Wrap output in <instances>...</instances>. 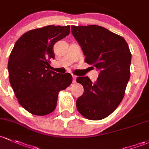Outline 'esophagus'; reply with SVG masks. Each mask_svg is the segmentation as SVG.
<instances>
[{"instance_id":"34e87169","label":"esophagus","mask_w":149,"mask_h":149,"mask_svg":"<svg viewBox=\"0 0 149 149\" xmlns=\"http://www.w3.org/2000/svg\"><path fill=\"white\" fill-rule=\"evenodd\" d=\"M76 82V76H73V84H75Z\"/></svg>"}]
</instances>
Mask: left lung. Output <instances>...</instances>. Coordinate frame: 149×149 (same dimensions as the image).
Returning a JSON list of instances; mask_svg holds the SVG:
<instances>
[{
  "label": "left lung",
  "mask_w": 149,
  "mask_h": 149,
  "mask_svg": "<svg viewBox=\"0 0 149 149\" xmlns=\"http://www.w3.org/2000/svg\"><path fill=\"white\" fill-rule=\"evenodd\" d=\"M71 33L82 48L85 62L100 70L95 83L87 76L76 79L84 88L76 107L88 119L101 120L116 109L124 96L131 61L128 43L123 37L95 25L72 26Z\"/></svg>",
  "instance_id": "1"
}]
</instances>
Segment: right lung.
<instances>
[{
    "mask_svg": "<svg viewBox=\"0 0 149 149\" xmlns=\"http://www.w3.org/2000/svg\"><path fill=\"white\" fill-rule=\"evenodd\" d=\"M70 33V26H47L25 33L15 42L8 69L9 81L21 106L31 113L45 116L55 110L58 94L72 83L70 73L50 70L54 46Z\"/></svg>",
    "mask_w": 149,
    "mask_h": 149,
    "instance_id": "right-lung-1",
    "label": "right lung"
}]
</instances>
